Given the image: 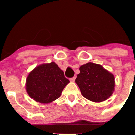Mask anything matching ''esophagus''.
<instances>
[{
    "mask_svg": "<svg viewBox=\"0 0 135 135\" xmlns=\"http://www.w3.org/2000/svg\"><path fill=\"white\" fill-rule=\"evenodd\" d=\"M75 79H76V77H73V78H70V82H74Z\"/></svg>",
    "mask_w": 135,
    "mask_h": 135,
    "instance_id": "esophagus-1",
    "label": "esophagus"
}]
</instances>
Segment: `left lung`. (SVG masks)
Instances as JSON below:
<instances>
[{
	"mask_svg": "<svg viewBox=\"0 0 135 135\" xmlns=\"http://www.w3.org/2000/svg\"><path fill=\"white\" fill-rule=\"evenodd\" d=\"M76 83L82 96L95 103L109 99L114 91L115 78L113 74L100 64L87 63L80 67Z\"/></svg>",
	"mask_w": 135,
	"mask_h": 135,
	"instance_id": "8db88e82",
	"label": "left lung"
}]
</instances>
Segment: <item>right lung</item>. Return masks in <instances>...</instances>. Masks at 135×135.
<instances>
[{
	"label": "right lung",
	"instance_id": "right-lung-1",
	"mask_svg": "<svg viewBox=\"0 0 135 135\" xmlns=\"http://www.w3.org/2000/svg\"><path fill=\"white\" fill-rule=\"evenodd\" d=\"M70 80L55 62L36 66L27 76V93L35 101L50 103L61 96Z\"/></svg>",
	"mask_w": 135,
	"mask_h": 135
}]
</instances>
